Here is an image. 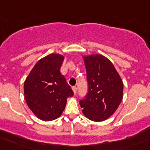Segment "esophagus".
<instances>
[{
    "mask_svg": "<svg viewBox=\"0 0 150 150\" xmlns=\"http://www.w3.org/2000/svg\"><path fill=\"white\" fill-rule=\"evenodd\" d=\"M72 90H73L74 94L76 95V90H77L76 87V86H73V87H72Z\"/></svg>",
    "mask_w": 150,
    "mask_h": 150,
    "instance_id": "esophagus-1",
    "label": "esophagus"
}]
</instances>
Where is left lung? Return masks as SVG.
Listing matches in <instances>:
<instances>
[{
    "label": "left lung",
    "mask_w": 150,
    "mask_h": 150,
    "mask_svg": "<svg viewBox=\"0 0 150 150\" xmlns=\"http://www.w3.org/2000/svg\"><path fill=\"white\" fill-rule=\"evenodd\" d=\"M88 92L79 102L82 112L95 122L105 121L118 109L123 96L121 77L110 61L101 54L83 56Z\"/></svg>",
    "instance_id": "8db88e82"
}]
</instances>
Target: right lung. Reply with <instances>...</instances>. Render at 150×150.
Wrapping results in <instances>:
<instances>
[{
	"instance_id": "add662e5",
	"label": "right lung",
	"mask_w": 150,
	"mask_h": 150,
	"mask_svg": "<svg viewBox=\"0 0 150 150\" xmlns=\"http://www.w3.org/2000/svg\"><path fill=\"white\" fill-rule=\"evenodd\" d=\"M64 56L51 53L40 59L24 81V94L29 108L44 121L59 118L68 98L74 95L60 69Z\"/></svg>"
}]
</instances>
